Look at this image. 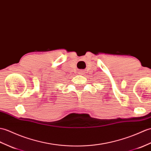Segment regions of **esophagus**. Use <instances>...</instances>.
<instances>
[{
  "mask_svg": "<svg viewBox=\"0 0 151 151\" xmlns=\"http://www.w3.org/2000/svg\"><path fill=\"white\" fill-rule=\"evenodd\" d=\"M79 73H80V75H82V71H80V72H79Z\"/></svg>",
  "mask_w": 151,
  "mask_h": 151,
  "instance_id": "1",
  "label": "esophagus"
}]
</instances>
